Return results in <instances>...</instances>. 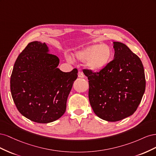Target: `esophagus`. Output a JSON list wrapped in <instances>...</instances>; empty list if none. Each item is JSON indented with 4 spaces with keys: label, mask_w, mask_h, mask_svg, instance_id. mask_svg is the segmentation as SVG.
Segmentation results:
<instances>
[{
    "label": "esophagus",
    "mask_w": 156,
    "mask_h": 156,
    "mask_svg": "<svg viewBox=\"0 0 156 156\" xmlns=\"http://www.w3.org/2000/svg\"><path fill=\"white\" fill-rule=\"evenodd\" d=\"M78 77L80 78H84V75L83 74V73L82 72H79L78 73Z\"/></svg>",
    "instance_id": "34e87169"
}]
</instances>
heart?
I'll return each instance as SVG.
<instances>
[{"label": "heart", "instance_id": "1", "mask_svg": "<svg viewBox=\"0 0 156 156\" xmlns=\"http://www.w3.org/2000/svg\"><path fill=\"white\" fill-rule=\"evenodd\" d=\"M112 56V49L107 44L90 45L75 53L77 60L81 62L87 61V66L92 72H99L107 66Z\"/></svg>", "mask_w": 156, "mask_h": 156}]
</instances>
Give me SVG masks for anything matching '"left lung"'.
Wrapping results in <instances>:
<instances>
[{"label":"left lung","instance_id":"obj_1","mask_svg":"<svg viewBox=\"0 0 156 156\" xmlns=\"http://www.w3.org/2000/svg\"><path fill=\"white\" fill-rule=\"evenodd\" d=\"M115 57L99 72L84 69L88 98L94 113L108 122L132 115L142 100L146 80L142 62L126 45L113 42Z\"/></svg>","mask_w":156,"mask_h":156}]
</instances>
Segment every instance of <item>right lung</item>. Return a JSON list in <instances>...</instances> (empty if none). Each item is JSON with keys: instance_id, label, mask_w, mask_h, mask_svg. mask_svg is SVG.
I'll return each instance as SVG.
<instances>
[{"instance_id": "add662e5", "label": "right lung", "mask_w": 156, "mask_h": 156, "mask_svg": "<svg viewBox=\"0 0 156 156\" xmlns=\"http://www.w3.org/2000/svg\"><path fill=\"white\" fill-rule=\"evenodd\" d=\"M59 58L49 53L48 47L32 41L18 56L10 78L13 100L22 115L37 123L58 120L66 109V102L77 69L63 72Z\"/></svg>"}]
</instances>
